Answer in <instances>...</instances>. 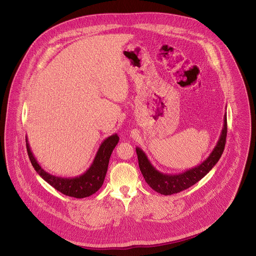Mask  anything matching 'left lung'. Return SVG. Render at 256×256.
Here are the masks:
<instances>
[{
  "mask_svg": "<svg viewBox=\"0 0 256 256\" xmlns=\"http://www.w3.org/2000/svg\"><path fill=\"white\" fill-rule=\"evenodd\" d=\"M226 114L224 116V126L217 145L210 156L199 166L192 168L178 174H166L158 172L148 160L145 152L139 146L136 148L139 168L146 182L158 193L172 195L183 191L201 180L219 162L224 152L226 137Z\"/></svg>",
  "mask_w": 256,
  "mask_h": 256,
  "instance_id": "obj_1",
  "label": "left lung"
}]
</instances>
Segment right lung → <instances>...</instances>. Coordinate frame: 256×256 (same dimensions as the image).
Wrapping results in <instances>:
<instances>
[{"label": "right lung", "instance_id": "add662e5", "mask_svg": "<svg viewBox=\"0 0 256 256\" xmlns=\"http://www.w3.org/2000/svg\"><path fill=\"white\" fill-rule=\"evenodd\" d=\"M26 141L28 154L32 164L34 166L37 174L46 182L49 183L56 190L67 196L74 198H84L92 195L102 186L108 168L110 156L119 141V137L117 134H113L106 138L100 146L90 168L82 174L74 178H60L50 174L44 170L37 162L36 158L30 150L28 138H26Z\"/></svg>", "mask_w": 256, "mask_h": 256}]
</instances>
